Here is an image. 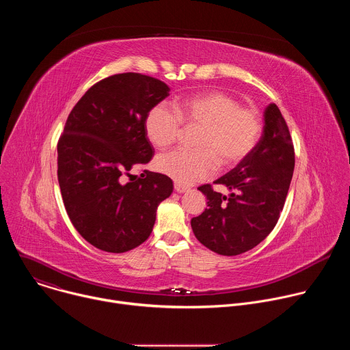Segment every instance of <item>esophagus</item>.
Wrapping results in <instances>:
<instances>
[{
    "label": "esophagus",
    "instance_id": "obj_1",
    "mask_svg": "<svg viewBox=\"0 0 350 350\" xmlns=\"http://www.w3.org/2000/svg\"><path fill=\"white\" fill-rule=\"evenodd\" d=\"M174 189H176L178 193H183V192L189 191V187H187V185H181V184H174Z\"/></svg>",
    "mask_w": 350,
    "mask_h": 350
}]
</instances>
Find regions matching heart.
I'll list each match as a JSON object with an SVG mask.
<instances>
[{"label": "heart", "mask_w": 350, "mask_h": 350, "mask_svg": "<svg viewBox=\"0 0 350 350\" xmlns=\"http://www.w3.org/2000/svg\"><path fill=\"white\" fill-rule=\"evenodd\" d=\"M184 129H198L193 151H174L157 159V169L177 184L189 185L211 177L219 163L232 167L251 154L262 133L260 113L241 107L221 91H208L180 99L174 111L155 105L145 116V133L157 148L173 145Z\"/></svg>", "instance_id": "b5f03b06"}]
</instances>
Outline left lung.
<instances>
[{
  "instance_id": "1",
  "label": "left lung",
  "mask_w": 350,
  "mask_h": 350,
  "mask_svg": "<svg viewBox=\"0 0 350 350\" xmlns=\"http://www.w3.org/2000/svg\"><path fill=\"white\" fill-rule=\"evenodd\" d=\"M295 167L293 142L275 104L265 111L263 135L254 151L213 184L198 187L208 199L202 215L192 217L196 239L223 256H237L260 243L282 212Z\"/></svg>"
}]
</instances>
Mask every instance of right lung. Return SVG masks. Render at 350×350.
I'll list each match as a JSON object with an SVG mask.
<instances>
[{"mask_svg":"<svg viewBox=\"0 0 350 350\" xmlns=\"http://www.w3.org/2000/svg\"><path fill=\"white\" fill-rule=\"evenodd\" d=\"M169 91L155 77L119 73L90 87L68 116L57 146L64 205L79 234L101 251L123 254L146 241L173 192L166 174H130L154 157L145 116Z\"/></svg>","mask_w":350,"mask_h":350,"instance_id":"obj_1","label":"right lung"}]
</instances>
